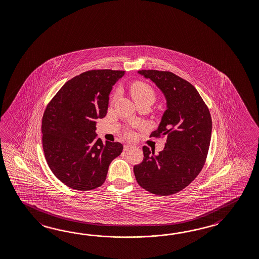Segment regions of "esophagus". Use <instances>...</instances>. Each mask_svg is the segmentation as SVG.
Here are the masks:
<instances>
[{"instance_id": "1", "label": "esophagus", "mask_w": 259, "mask_h": 259, "mask_svg": "<svg viewBox=\"0 0 259 259\" xmlns=\"http://www.w3.org/2000/svg\"><path fill=\"white\" fill-rule=\"evenodd\" d=\"M131 148H133V145H124V151H128L130 149H131Z\"/></svg>"}]
</instances>
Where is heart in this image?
I'll use <instances>...</instances> for the list:
<instances>
[{"instance_id": "obj_1", "label": "heart", "mask_w": 259, "mask_h": 259, "mask_svg": "<svg viewBox=\"0 0 259 259\" xmlns=\"http://www.w3.org/2000/svg\"><path fill=\"white\" fill-rule=\"evenodd\" d=\"M131 94L134 102L139 103H149L152 104L156 100V92L149 84L144 82H135L131 87Z\"/></svg>"}]
</instances>
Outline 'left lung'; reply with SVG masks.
Segmentation results:
<instances>
[{
  "mask_svg": "<svg viewBox=\"0 0 259 259\" xmlns=\"http://www.w3.org/2000/svg\"><path fill=\"white\" fill-rule=\"evenodd\" d=\"M138 73L154 82L166 99V111L150 137L166 136L167 141L157 156L144 146V160L133 171L145 190L168 196L187 187L203 168L211 136L210 112L194 85L175 73Z\"/></svg>",
  "mask_w": 259,
  "mask_h": 259,
  "instance_id": "8db88e82",
  "label": "left lung"
}]
</instances>
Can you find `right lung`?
I'll list each match as a JSON object with an SVG mask.
<instances>
[{
  "instance_id": "right-lung-1",
  "label": "right lung",
  "mask_w": 259,
  "mask_h": 259,
  "mask_svg": "<svg viewBox=\"0 0 259 259\" xmlns=\"http://www.w3.org/2000/svg\"><path fill=\"white\" fill-rule=\"evenodd\" d=\"M124 71L92 70L69 80L46 109L42 148L49 168L67 187H101L123 145L97 138L96 120L107 114L109 95Z\"/></svg>"
}]
</instances>
